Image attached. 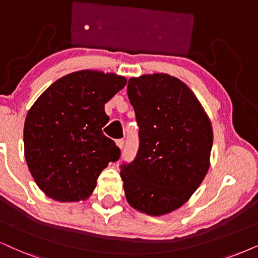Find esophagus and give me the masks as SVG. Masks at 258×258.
I'll use <instances>...</instances> for the list:
<instances>
[{
    "instance_id": "obj_1",
    "label": "esophagus",
    "mask_w": 258,
    "mask_h": 258,
    "mask_svg": "<svg viewBox=\"0 0 258 258\" xmlns=\"http://www.w3.org/2000/svg\"><path fill=\"white\" fill-rule=\"evenodd\" d=\"M116 145H117V147H118L119 149H122L123 146H124V141H123V140H117Z\"/></svg>"
}]
</instances>
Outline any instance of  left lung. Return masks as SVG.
<instances>
[{
    "label": "left lung",
    "instance_id": "obj_1",
    "mask_svg": "<svg viewBox=\"0 0 258 258\" xmlns=\"http://www.w3.org/2000/svg\"><path fill=\"white\" fill-rule=\"evenodd\" d=\"M128 97L139 124L134 161L120 166L126 201L153 217L182 207L205 179L212 123L187 86L164 73L129 79Z\"/></svg>",
    "mask_w": 258,
    "mask_h": 258
}]
</instances>
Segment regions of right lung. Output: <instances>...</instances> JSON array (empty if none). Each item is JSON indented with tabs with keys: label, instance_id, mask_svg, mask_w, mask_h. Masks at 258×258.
<instances>
[{
	"label": "right lung",
	"instance_id": "right-lung-1",
	"mask_svg": "<svg viewBox=\"0 0 258 258\" xmlns=\"http://www.w3.org/2000/svg\"><path fill=\"white\" fill-rule=\"evenodd\" d=\"M126 85L124 76L72 73L53 82L32 105L24 125L25 158L39 189L58 202L92 195L101 171L120 151L103 134L105 104Z\"/></svg>",
	"mask_w": 258,
	"mask_h": 258
}]
</instances>
